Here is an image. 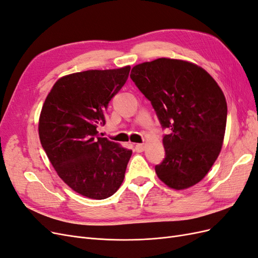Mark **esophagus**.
<instances>
[{
  "label": "esophagus",
  "instance_id": "esophagus-1",
  "mask_svg": "<svg viewBox=\"0 0 258 258\" xmlns=\"http://www.w3.org/2000/svg\"><path fill=\"white\" fill-rule=\"evenodd\" d=\"M135 150L138 153H142L145 150V146H144V144H136Z\"/></svg>",
  "mask_w": 258,
  "mask_h": 258
}]
</instances>
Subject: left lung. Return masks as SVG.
I'll use <instances>...</instances> for the list:
<instances>
[{
  "instance_id": "obj_1",
  "label": "left lung",
  "mask_w": 258,
  "mask_h": 258,
  "mask_svg": "<svg viewBox=\"0 0 258 258\" xmlns=\"http://www.w3.org/2000/svg\"><path fill=\"white\" fill-rule=\"evenodd\" d=\"M131 80L151 101L161 126L166 158L155 167L161 182L175 190L204 178L221 153L227 103L205 69L189 61L158 58L131 70Z\"/></svg>"
}]
</instances>
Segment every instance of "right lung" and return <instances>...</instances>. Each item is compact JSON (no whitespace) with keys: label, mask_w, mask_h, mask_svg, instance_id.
Masks as SVG:
<instances>
[{"label":"right lung","mask_w":258,"mask_h":258,"mask_svg":"<svg viewBox=\"0 0 258 258\" xmlns=\"http://www.w3.org/2000/svg\"><path fill=\"white\" fill-rule=\"evenodd\" d=\"M130 66L64 75L45 99L38 136L59 177L90 199L119 188L132 151L98 136L110 100L126 83Z\"/></svg>","instance_id":"obj_1"}]
</instances>
